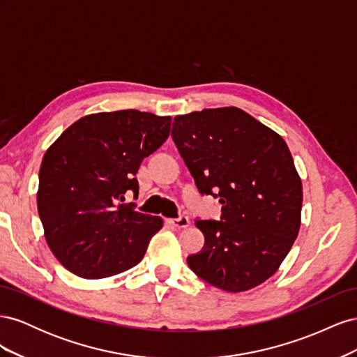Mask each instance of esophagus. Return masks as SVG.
Instances as JSON below:
<instances>
[{"instance_id": "obj_1", "label": "esophagus", "mask_w": 357, "mask_h": 357, "mask_svg": "<svg viewBox=\"0 0 357 357\" xmlns=\"http://www.w3.org/2000/svg\"><path fill=\"white\" fill-rule=\"evenodd\" d=\"M167 222H168L169 225L174 226V228H178V229L188 228V226L190 225V220L186 218V215H180L178 219H168Z\"/></svg>"}]
</instances>
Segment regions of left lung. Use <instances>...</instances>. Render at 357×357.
<instances>
[{"label": "left lung", "instance_id": "1", "mask_svg": "<svg viewBox=\"0 0 357 357\" xmlns=\"http://www.w3.org/2000/svg\"><path fill=\"white\" fill-rule=\"evenodd\" d=\"M171 135L199 192L222 204L220 222L195 220L205 244L190 269L232 294L262 284L301 226L302 183L286 142L236 107L176 116Z\"/></svg>", "mask_w": 357, "mask_h": 357}]
</instances>
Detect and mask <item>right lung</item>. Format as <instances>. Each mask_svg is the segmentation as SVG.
Here are the masks:
<instances>
[{
	"label": "right lung",
	"instance_id": "obj_1",
	"mask_svg": "<svg viewBox=\"0 0 357 357\" xmlns=\"http://www.w3.org/2000/svg\"><path fill=\"white\" fill-rule=\"evenodd\" d=\"M169 129L171 116L88 114L46 150L37 207L47 245L68 271L104 278L144 257L164 222L122 201L126 190L138 193L139 164L165 143Z\"/></svg>",
	"mask_w": 357,
	"mask_h": 357
}]
</instances>
